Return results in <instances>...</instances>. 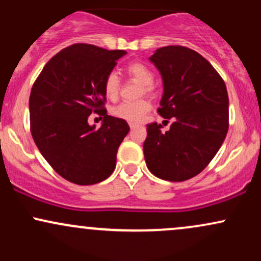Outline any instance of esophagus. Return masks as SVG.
Segmentation results:
<instances>
[{
  "mask_svg": "<svg viewBox=\"0 0 261 261\" xmlns=\"http://www.w3.org/2000/svg\"><path fill=\"white\" fill-rule=\"evenodd\" d=\"M139 127V125H135V124H130V128L131 130H135V128Z\"/></svg>",
  "mask_w": 261,
  "mask_h": 261,
  "instance_id": "34e87169",
  "label": "esophagus"
}]
</instances>
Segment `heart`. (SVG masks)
Instances as JSON below:
<instances>
[{
  "label": "heart",
  "instance_id": "obj_1",
  "mask_svg": "<svg viewBox=\"0 0 261 261\" xmlns=\"http://www.w3.org/2000/svg\"><path fill=\"white\" fill-rule=\"evenodd\" d=\"M125 72L128 77L136 80L142 85V92L146 94L153 93V79L154 74L147 65L140 61L130 62L125 67ZM103 89L106 93L107 98L109 99H116L119 95V89H120V81L115 73L112 72L106 77L103 83ZM151 109V104L147 100L141 99L137 101H130V103H121L119 106L114 107L112 109V114L116 118L122 119V120L131 122V124H137L145 119L146 114Z\"/></svg>",
  "mask_w": 261,
  "mask_h": 261
}]
</instances>
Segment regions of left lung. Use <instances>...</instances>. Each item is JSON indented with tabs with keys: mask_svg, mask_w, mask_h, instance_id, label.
I'll list each match as a JSON object with an SVG mask.
<instances>
[{
	"mask_svg": "<svg viewBox=\"0 0 261 261\" xmlns=\"http://www.w3.org/2000/svg\"><path fill=\"white\" fill-rule=\"evenodd\" d=\"M149 61L163 81L158 114L174 122L166 133L157 122L147 125L146 164L163 180H188L207 167L226 139V85L207 60L189 47H160Z\"/></svg>",
	"mask_w": 261,
	"mask_h": 261,
	"instance_id": "8db88e82",
	"label": "left lung"
}]
</instances>
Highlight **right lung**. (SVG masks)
Wrapping results in <instances>:
<instances>
[{"mask_svg": "<svg viewBox=\"0 0 261 261\" xmlns=\"http://www.w3.org/2000/svg\"><path fill=\"white\" fill-rule=\"evenodd\" d=\"M125 50L73 44L47 61L29 98L35 145L58 174L79 185L106 180L130 127L104 109L103 83ZM92 112L103 115L99 129L88 124Z\"/></svg>", "mask_w": 261, "mask_h": 261, "instance_id": "right-lung-1", "label": "right lung"}]
</instances>
